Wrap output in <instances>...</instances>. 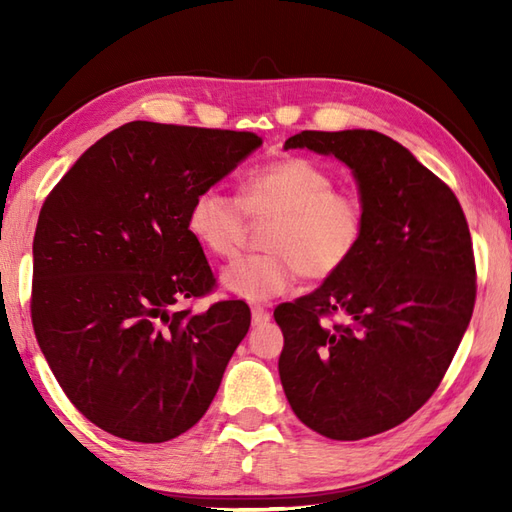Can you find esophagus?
I'll use <instances>...</instances> for the list:
<instances>
[{"instance_id": "34e87169", "label": "esophagus", "mask_w": 512, "mask_h": 512, "mask_svg": "<svg viewBox=\"0 0 512 512\" xmlns=\"http://www.w3.org/2000/svg\"><path fill=\"white\" fill-rule=\"evenodd\" d=\"M250 314H253L255 325H262V323L270 321V312L264 306H253V308H250Z\"/></svg>"}]
</instances>
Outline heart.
<instances>
[{"mask_svg": "<svg viewBox=\"0 0 512 512\" xmlns=\"http://www.w3.org/2000/svg\"><path fill=\"white\" fill-rule=\"evenodd\" d=\"M332 173L310 158H284L246 173L239 195L217 184L193 195L187 231L206 253L233 259L248 220H266V253L237 259L222 286L248 301H266L297 277L321 281L339 273L363 242L365 206L358 195L334 189Z\"/></svg>", "mask_w": 512, "mask_h": 512, "instance_id": "obj_1", "label": "heart"}]
</instances>
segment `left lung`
Here are the masks:
<instances>
[{"instance_id": "left-lung-1", "label": "left lung", "mask_w": 512, "mask_h": 512, "mask_svg": "<svg viewBox=\"0 0 512 512\" xmlns=\"http://www.w3.org/2000/svg\"><path fill=\"white\" fill-rule=\"evenodd\" d=\"M284 147L352 169L365 233L339 273L275 308L279 378L306 427L363 440L413 416L447 374L475 306L469 224L447 184L385 134L301 132Z\"/></svg>"}]
</instances>
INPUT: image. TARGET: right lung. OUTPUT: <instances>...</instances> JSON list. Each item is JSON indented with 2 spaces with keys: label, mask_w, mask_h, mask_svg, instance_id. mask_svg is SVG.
I'll return each mask as SVG.
<instances>
[{
  "label": "right lung",
  "mask_w": 512,
  "mask_h": 512,
  "mask_svg": "<svg viewBox=\"0 0 512 512\" xmlns=\"http://www.w3.org/2000/svg\"><path fill=\"white\" fill-rule=\"evenodd\" d=\"M259 145L250 132L134 121L85 151L41 206L32 328L65 396L116 438L191 429L248 332L242 299L184 308L215 288L187 211Z\"/></svg>",
  "instance_id": "1"
}]
</instances>
